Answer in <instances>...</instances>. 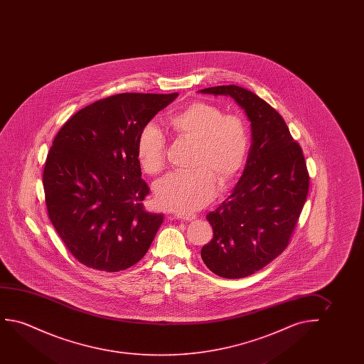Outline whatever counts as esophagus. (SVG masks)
Here are the masks:
<instances>
[{"label": "esophagus", "instance_id": "esophagus-1", "mask_svg": "<svg viewBox=\"0 0 364 364\" xmlns=\"http://www.w3.org/2000/svg\"><path fill=\"white\" fill-rule=\"evenodd\" d=\"M175 219L183 220V221H193L196 219L195 214H190V213H176L174 215Z\"/></svg>", "mask_w": 364, "mask_h": 364}]
</instances>
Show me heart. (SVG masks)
<instances>
[{"label": "heart", "mask_w": 364, "mask_h": 364, "mask_svg": "<svg viewBox=\"0 0 364 364\" xmlns=\"http://www.w3.org/2000/svg\"><path fill=\"white\" fill-rule=\"evenodd\" d=\"M178 139L194 143L193 173L166 175L154 185V199L161 209L191 213L228 186L242 169L250 148L249 127L237 114H225L218 105L195 102L168 119ZM141 169L156 174L165 163V138L154 124L145 125L136 140Z\"/></svg>", "instance_id": "1"}]
</instances>
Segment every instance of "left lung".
<instances>
[{"instance_id": "left-lung-1", "label": "left lung", "mask_w": 364, "mask_h": 364, "mask_svg": "<svg viewBox=\"0 0 364 364\" xmlns=\"http://www.w3.org/2000/svg\"><path fill=\"white\" fill-rule=\"evenodd\" d=\"M199 93L229 95L250 120L251 145L244 173L229 198L206 215L214 237L201 249L210 271L224 279H241L287 247L309 194V173L284 118L259 95L239 85H218Z\"/></svg>"}]
</instances>
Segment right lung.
<instances>
[{"mask_svg":"<svg viewBox=\"0 0 364 364\" xmlns=\"http://www.w3.org/2000/svg\"><path fill=\"white\" fill-rule=\"evenodd\" d=\"M123 93L77 112L55 135L43 171L50 223L90 269L118 272L143 259L163 224L146 213L140 132L178 97Z\"/></svg>","mask_w":364,"mask_h":364,"instance_id":"add662e5","label":"right lung"}]
</instances>
